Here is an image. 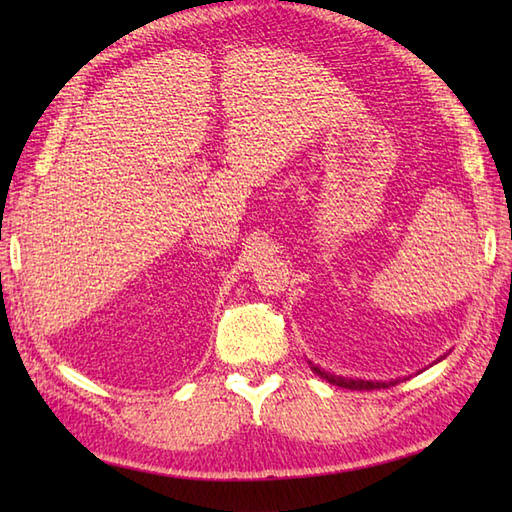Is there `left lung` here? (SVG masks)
Returning a JSON list of instances; mask_svg holds the SVG:
<instances>
[{"label": "left lung", "mask_w": 512, "mask_h": 512, "mask_svg": "<svg viewBox=\"0 0 512 512\" xmlns=\"http://www.w3.org/2000/svg\"><path fill=\"white\" fill-rule=\"evenodd\" d=\"M312 369L317 374H321L323 378H328L332 385H339V387H345V389H380V387H394V385H398L400 380H389V383H372V380H354V378H343V376H334V374H325V372H321L319 367H314L312 365Z\"/></svg>", "instance_id": "8db88e82"}]
</instances>
